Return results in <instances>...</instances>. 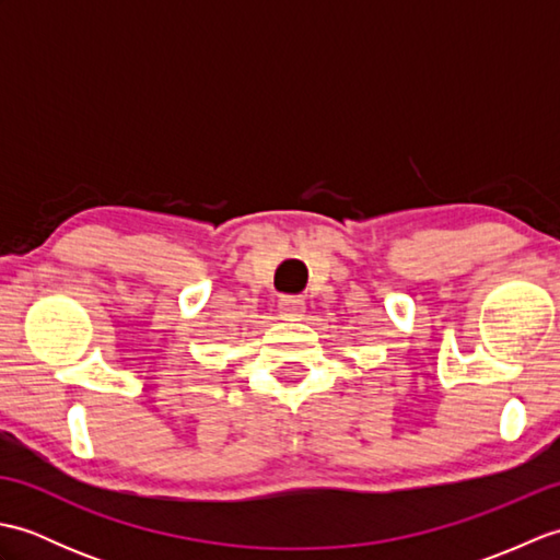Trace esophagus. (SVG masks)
Masks as SVG:
<instances>
[{
    "instance_id": "obj_1",
    "label": "esophagus",
    "mask_w": 560,
    "mask_h": 560,
    "mask_svg": "<svg viewBox=\"0 0 560 560\" xmlns=\"http://www.w3.org/2000/svg\"><path fill=\"white\" fill-rule=\"evenodd\" d=\"M305 313V301L299 295H283L279 301V315L283 319H301Z\"/></svg>"
}]
</instances>
